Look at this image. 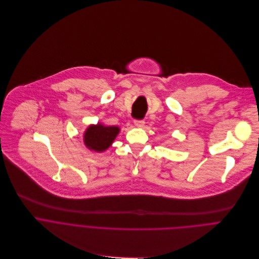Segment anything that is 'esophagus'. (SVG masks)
<instances>
[{
  "mask_svg": "<svg viewBox=\"0 0 259 259\" xmlns=\"http://www.w3.org/2000/svg\"><path fill=\"white\" fill-rule=\"evenodd\" d=\"M135 125L137 127H143L145 125V121L144 120H135Z\"/></svg>",
  "mask_w": 259,
  "mask_h": 259,
  "instance_id": "esophagus-1",
  "label": "esophagus"
}]
</instances>
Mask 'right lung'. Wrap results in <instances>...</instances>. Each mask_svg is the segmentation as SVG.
I'll use <instances>...</instances> for the list:
<instances>
[{
  "label": "right lung",
  "mask_w": 259,
  "mask_h": 259,
  "mask_svg": "<svg viewBox=\"0 0 259 259\" xmlns=\"http://www.w3.org/2000/svg\"><path fill=\"white\" fill-rule=\"evenodd\" d=\"M119 132L120 128L116 125H105L102 122L90 124L82 136L83 144L90 151L102 153L112 145Z\"/></svg>",
  "instance_id": "obj_1"
}]
</instances>
